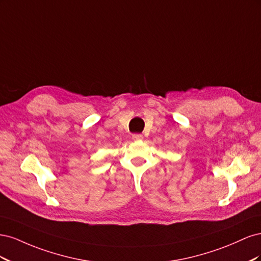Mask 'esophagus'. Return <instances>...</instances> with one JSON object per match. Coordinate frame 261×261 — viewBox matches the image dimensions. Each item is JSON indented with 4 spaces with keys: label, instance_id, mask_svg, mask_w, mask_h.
Here are the masks:
<instances>
[{
    "label": "esophagus",
    "instance_id": "esophagus-1",
    "mask_svg": "<svg viewBox=\"0 0 261 261\" xmlns=\"http://www.w3.org/2000/svg\"><path fill=\"white\" fill-rule=\"evenodd\" d=\"M132 138H133L134 140H141V139L144 138V136L141 135V134H133Z\"/></svg>",
    "mask_w": 261,
    "mask_h": 261
}]
</instances>
